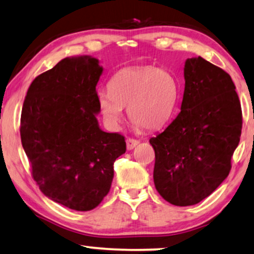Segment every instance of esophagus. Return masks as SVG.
Segmentation results:
<instances>
[{
  "instance_id": "esophagus-1",
  "label": "esophagus",
  "mask_w": 254,
  "mask_h": 254,
  "mask_svg": "<svg viewBox=\"0 0 254 254\" xmlns=\"http://www.w3.org/2000/svg\"><path fill=\"white\" fill-rule=\"evenodd\" d=\"M138 143H139V141L136 140V139H132V138H127V148L129 151L133 150V148L138 145Z\"/></svg>"
}]
</instances>
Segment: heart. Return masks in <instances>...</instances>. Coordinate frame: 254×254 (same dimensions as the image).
<instances>
[{"instance_id": "1", "label": "heart", "mask_w": 254, "mask_h": 254, "mask_svg": "<svg viewBox=\"0 0 254 254\" xmlns=\"http://www.w3.org/2000/svg\"><path fill=\"white\" fill-rule=\"evenodd\" d=\"M109 92L97 97L101 114L116 129L123 118V107L136 127L153 130L166 124L179 100V82L173 74L155 66L127 67L108 82Z\"/></svg>"}]
</instances>
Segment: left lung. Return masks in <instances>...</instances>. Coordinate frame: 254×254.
<instances>
[{"instance_id":"1","label":"left lung","mask_w":254,"mask_h":254,"mask_svg":"<svg viewBox=\"0 0 254 254\" xmlns=\"http://www.w3.org/2000/svg\"><path fill=\"white\" fill-rule=\"evenodd\" d=\"M181 111L157 137L154 186L171 204L198 203L228 178L242 134V108L231 76L197 57L185 63Z\"/></svg>"}]
</instances>
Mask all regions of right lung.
Wrapping results in <instances>:
<instances>
[{"instance_id": "1", "label": "right lung", "mask_w": 254, "mask_h": 254, "mask_svg": "<svg viewBox=\"0 0 254 254\" xmlns=\"http://www.w3.org/2000/svg\"><path fill=\"white\" fill-rule=\"evenodd\" d=\"M102 72L96 58L68 57L32 81L23 103L21 139L33 179L44 195L77 211L102 202L127 150L123 136L97 122Z\"/></svg>"}]
</instances>
